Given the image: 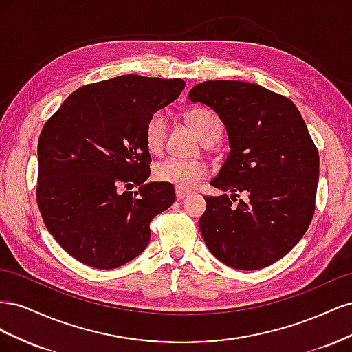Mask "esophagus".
Returning <instances> with one entry per match:
<instances>
[{"instance_id": "1", "label": "esophagus", "mask_w": 352, "mask_h": 352, "mask_svg": "<svg viewBox=\"0 0 352 352\" xmlns=\"http://www.w3.org/2000/svg\"><path fill=\"white\" fill-rule=\"evenodd\" d=\"M189 195V190L188 189H182V188H176V198L177 199H182L185 197Z\"/></svg>"}]
</instances>
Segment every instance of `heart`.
Returning a JSON list of instances; mask_svg holds the SVG:
<instances>
[{
	"label": "heart",
	"instance_id": "1",
	"mask_svg": "<svg viewBox=\"0 0 352 352\" xmlns=\"http://www.w3.org/2000/svg\"><path fill=\"white\" fill-rule=\"evenodd\" d=\"M186 122L199 136L202 142L217 141L221 133V122L216 113L208 109H194L186 113ZM167 113L163 110L154 111L145 124V144L153 154L162 153L167 136ZM208 173L207 166L197 160H182L168 157L158 162L154 167V176L160 182L188 189L198 185Z\"/></svg>",
	"mask_w": 352,
	"mask_h": 352
}]
</instances>
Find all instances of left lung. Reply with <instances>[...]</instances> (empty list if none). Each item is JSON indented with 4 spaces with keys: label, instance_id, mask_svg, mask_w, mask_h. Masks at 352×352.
Listing matches in <instances>:
<instances>
[{
    "label": "left lung",
    "instance_id": "1",
    "mask_svg": "<svg viewBox=\"0 0 352 352\" xmlns=\"http://www.w3.org/2000/svg\"><path fill=\"white\" fill-rule=\"evenodd\" d=\"M188 97L219 114L230 145L210 182L223 195L204 197L201 235L210 252L229 267H267L300 242L313 220L317 146L296 105L257 83L207 80Z\"/></svg>",
    "mask_w": 352,
    "mask_h": 352
}]
</instances>
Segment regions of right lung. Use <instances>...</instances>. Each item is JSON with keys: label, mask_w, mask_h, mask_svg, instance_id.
Wrapping results in <instances>:
<instances>
[{"label": "right lung", "mask_w": 352, "mask_h": 352, "mask_svg": "<svg viewBox=\"0 0 352 352\" xmlns=\"http://www.w3.org/2000/svg\"><path fill=\"white\" fill-rule=\"evenodd\" d=\"M182 79L123 74L70 94L42 127L36 202L48 232L94 269L120 267L150 242V223L173 204V185L144 184L150 116L175 101ZM140 186L136 193L129 189Z\"/></svg>", "instance_id": "obj_1"}]
</instances>
